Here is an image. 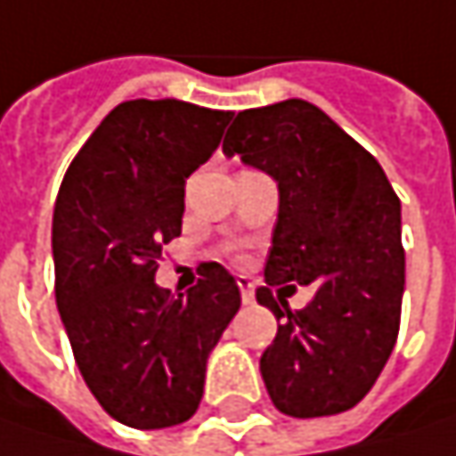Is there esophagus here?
Listing matches in <instances>:
<instances>
[{"instance_id":"1","label":"esophagus","mask_w":456,"mask_h":456,"mask_svg":"<svg viewBox=\"0 0 456 456\" xmlns=\"http://www.w3.org/2000/svg\"><path fill=\"white\" fill-rule=\"evenodd\" d=\"M237 287H240V295H242V305H253L256 303V292H253V284L248 276H240L237 279Z\"/></svg>"}]
</instances>
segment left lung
<instances>
[{
    "label": "left lung",
    "mask_w": 456,
    "mask_h": 456,
    "mask_svg": "<svg viewBox=\"0 0 456 456\" xmlns=\"http://www.w3.org/2000/svg\"><path fill=\"white\" fill-rule=\"evenodd\" d=\"M222 148L279 190L266 287L256 289V300L281 318L261 354L271 402L292 418L345 412L370 392L396 342L404 295L399 198L381 164L303 99L240 111ZM289 281L316 284L303 312L278 308L283 289H294Z\"/></svg>",
    "instance_id": "8db88e82"
}]
</instances>
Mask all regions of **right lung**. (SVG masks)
I'll return each instance as SVG.
<instances>
[{"label":"right lung","instance_id":"add662e5","mask_svg":"<svg viewBox=\"0 0 456 456\" xmlns=\"http://www.w3.org/2000/svg\"><path fill=\"white\" fill-rule=\"evenodd\" d=\"M234 111L177 99L114 106L64 175L52 222L57 308L91 394L122 426L190 420L208 354L240 311L234 276L206 264L185 295L156 284L180 237L187 177L222 143Z\"/></svg>","mask_w":456,"mask_h":456}]
</instances>
